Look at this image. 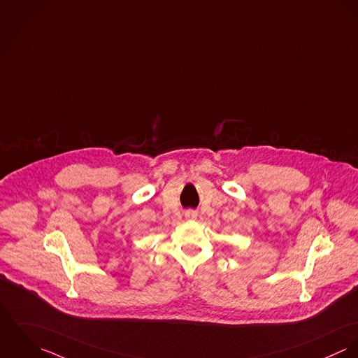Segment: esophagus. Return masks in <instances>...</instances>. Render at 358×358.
Here are the masks:
<instances>
[{"mask_svg":"<svg viewBox=\"0 0 358 358\" xmlns=\"http://www.w3.org/2000/svg\"><path fill=\"white\" fill-rule=\"evenodd\" d=\"M188 217H195V214L194 213H188Z\"/></svg>","mask_w":358,"mask_h":358,"instance_id":"obj_1","label":"esophagus"}]
</instances>
